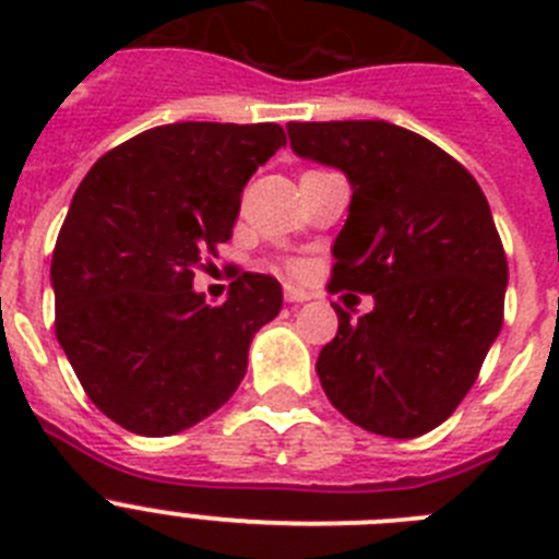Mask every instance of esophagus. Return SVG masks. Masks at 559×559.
Instances as JSON below:
<instances>
[{
    "label": "esophagus",
    "mask_w": 559,
    "mask_h": 559,
    "mask_svg": "<svg viewBox=\"0 0 559 559\" xmlns=\"http://www.w3.org/2000/svg\"><path fill=\"white\" fill-rule=\"evenodd\" d=\"M310 294L302 288H294V285H285V302H308Z\"/></svg>",
    "instance_id": "esophagus-1"
}]
</instances>
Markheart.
Wrapping results in <instances>:
<instances>
[{"mask_svg": "<svg viewBox=\"0 0 559 559\" xmlns=\"http://www.w3.org/2000/svg\"><path fill=\"white\" fill-rule=\"evenodd\" d=\"M316 173H319V170H310V173H305V176H316ZM305 176H302V179H305Z\"/></svg>", "mask_w": 559, "mask_h": 559, "instance_id": "1", "label": "heart"}]
</instances>
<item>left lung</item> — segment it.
I'll list each match as a JSON object with an SVG mask.
<instances>
[{"label": "left lung", "instance_id": "8db88e82", "mask_svg": "<svg viewBox=\"0 0 559 559\" xmlns=\"http://www.w3.org/2000/svg\"><path fill=\"white\" fill-rule=\"evenodd\" d=\"M302 159L353 187L333 243V288L372 294L316 374L349 423L412 439L445 423L501 333L507 257L481 187L442 147L383 120L288 122Z\"/></svg>", "mask_w": 559, "mask_h": 559}]
</instances>
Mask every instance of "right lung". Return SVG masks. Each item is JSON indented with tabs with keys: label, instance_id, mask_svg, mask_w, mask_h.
<instances>
[{
	"label": "right lung",
	"instance_id": "right-lung-1",
	"mask_svg": "<svg viewBox=\"0 0 559 559\" xmlns=\"http://www.w3.org/2000/svg\"><path fill=\"white\" fill-rule=\"evenodd\" d=\"M283 145L274 122H173L108 151L78 187L49 269L56 335L126 431L179 433L240 386L283 288L246 271L212 308L192 271L229 240L246 181Z\"/></svg>",
	"mask_w": 559,
	"mask_h": 559
}]
</instances>
